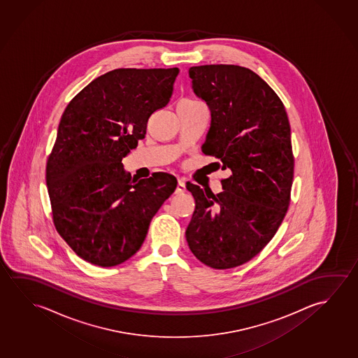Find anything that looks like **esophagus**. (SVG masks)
I'll return each instance as SVG.
<instances>
[{
    "label": "esophagus",
    "mask_w": 358,
    "mask_h": 358,
    "mask_svg": "<svg viewBox=\"0 0 358 358\" xmlns=\"http://www.w3.org/2000/svg\"><path fill=\"white\" fill-rule=\"evenodd\" d=\"M185 192V182L182 180V179H179L178 180V187H176V194H182Z\"/></svg>",
    "instance_id": "esophagus-1"
}]
</instances>
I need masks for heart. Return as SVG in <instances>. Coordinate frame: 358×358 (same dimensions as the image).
Returning <instances> with one entry per match:
<instances>
[{
    "label": "heart",
    "instance_id": "heart-1",
    "mask_svg": "<svg viewBox=\"0 0 358 358\" xmlns=\"http://www.w3.org/2000/svg\"><path fill=\"white\" fill-rule=\"evenodd\" d=\"M180 103H195V101H189V99H187V101H182Z\"/></svg>",
    "mask_w": 358,
    "mask_h": 358
}]
</instances>
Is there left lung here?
<instances>
[{"label":"left lung","instance_id":"obj_1","mask_svg":"<svg viewBox=\"0 0 358 358\" xmlns=\"http://www.w3.org/2000/svg\"><path fill=\"white\" fill-rule=\"evenodd\" d=\"M195 96L210 110L203 152L230 176L213 194L187 182L195 210L185 231L194 256L225 270L257 255L284 220L294 179L284 104L255 72L234 64L189 69Z\"/></svg>","mask_w":358,"mask_h":358}]
</instances>
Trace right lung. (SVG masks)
Instances as JSON below:
<instances>
[{"label":"right lung","mask_w":358,"mask_h":358,"mask_svg":"<svg viewBox=\"0 0 358 358\" xmlns=\"http://www.w3.org/2000/svg\"><path fill=\"white\" fill-rule=\"evenodd\" d=\"M179 69H120L103 74L64 109L45 168L53 222L85 262L117 266L141 249L176 178L131 179L122 164L171 101Z\"/></svg>","instance_id":"add662e5"}]
</instances>
